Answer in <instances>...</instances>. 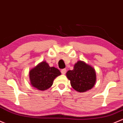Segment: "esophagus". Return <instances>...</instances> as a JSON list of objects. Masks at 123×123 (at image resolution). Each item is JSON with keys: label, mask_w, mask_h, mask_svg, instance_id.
Segmentation results:
<instances>
[{"label": "esophagus", "mask_w": 123, "mask_h": 123, "mask_svg": "<svg viewBox=\"0 0 123 123\" xmlns=\"http://www.w3.org/2000/svg\"><path fill=\"white\" fill-rule=\"evenodd\" d=\"M61 72H62V74H65L66 73V69H62V70H61Z\"/></svg>", "instance_id": "esophagus-1"}]
</instances>
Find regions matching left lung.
<instances>
[{
  "mask_svg": "<svg viewBox=\"0 0 123 123\" xmlns=\"http://www.w3.org/2000/svg\"><path fill=\"white\" fill-rule=\"evenodd\" d=\"M66 76L72 88L79 92L92 89L96 82L94 69L82 61L77 62L73 70L67 72Z\"/></svg>",
  "mask_w": 123,
  "mask_h": 123,
  "instance_id": "1",
  "label": "left lung"
}]
</instances>
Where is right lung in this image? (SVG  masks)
I'll return each instance as SVG.
<instances>
[{"label":"right lung","mask_w":123,"mask_h":123,"mask_svg":"<svg viewBox=\"0 0 123 123\" xmlns=\"http://www.w3.org/2000/svg\"><path fill=\"white\" fill-rule=\"evenodd\" d=\"M60 74L59 69L50 67L48 63L43 62L30 70V78L32 86L44 91L50 88L54 79Z\"/></svg>","instance_id":"1"}]
</instances>
